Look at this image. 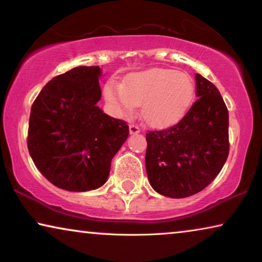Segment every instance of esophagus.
<instances>
[{
  "label": "esophagus",
  "instance_id": "1",
  "mask_svg": "<svg viewBox=\"0 0 262 262\" xmlns=\"http://www.w3.org/2000/svg\"><path fill=\"white\" fill-rule=\"evenodd\" d=\"M138 132H141V128H139L138 125L136 124H130V134H138Z\"/></svg>",
  "mask_w": 262,
  "mask_h": 262
}]
</instances>
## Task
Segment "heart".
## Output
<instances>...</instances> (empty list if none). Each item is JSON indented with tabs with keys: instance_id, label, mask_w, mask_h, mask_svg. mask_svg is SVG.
<instances>
[{
	"instance_id": "b5f03b06",
	"label": "heart",
	"mask_w": 262,
	"mask_h": 262,
	"mask_svg": "<svg viewBox=\"0 0 262 262\" xmlns=\"http://www.w3.org/2000/svg\"><path fill=\"white\" fill-rule=\"evenodd\" d=\"M103 95L111 112L127 118L142 105V117L152 127H166L180 120L194 98L191 76L171 69H149L127 75L121 85L107 82Z\"/></svg>"
}]
</instances>
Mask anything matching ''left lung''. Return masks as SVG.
<instances>
[{
	"label": "left lung",
	"mask_w": 262,
	"mask_h": 262,
	"mask_svg": "<svg viewBox=\"0 0 262 262\" xmlns=\"http://www.w3.org/2000/svg\"><path fill=\"white\" fill-rule=\"evenodd\" d=\"M196 96L188 112L166 130L146 134L145 168L151 187L169 198L203 191L229 155V113L216 85L195 75Z\"/></svg>",
	"instance_id": "obj_1"
}]
</instances>
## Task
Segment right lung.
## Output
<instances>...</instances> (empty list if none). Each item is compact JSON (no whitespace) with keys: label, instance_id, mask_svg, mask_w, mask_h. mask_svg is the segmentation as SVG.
<instances>
[{"label":"right lung","instance_id":"add662e5","mask_svg":"<svg viewBox=\"0 0 262 262\" xmlns=\"http://www.w3.org/2000/svg\"><path fill=\"white\" fill-rule=\"evenodd\" d=\"M99 67L53 77L34 100L27 146L39 171L57 187L85 192L105 184L111 161L128 136L126 121L107 116Z\"/></svg>","mask_w":262,"mask_h":262}]
</instances>
